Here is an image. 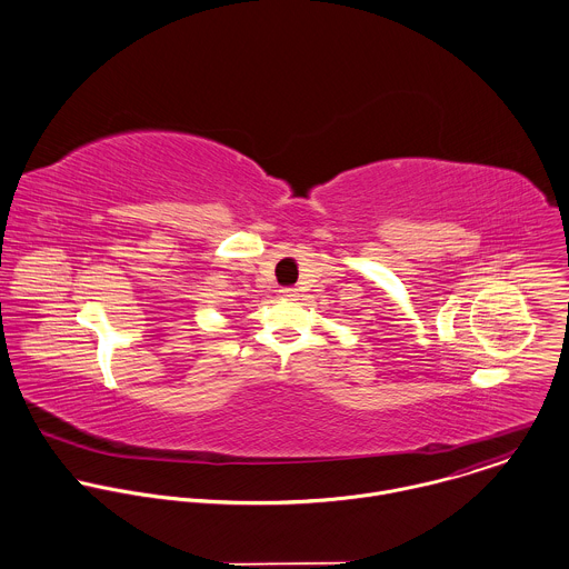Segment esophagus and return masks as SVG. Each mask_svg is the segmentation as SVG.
<instances>
[{"instance_id": "obj_1", "label": "esophagus", "mask_w": 569, "mask_h": 569, "mask_svg": "<svg viewBox=\"0 0 569 569\" xmlns=\"http://www.w3.org/2000/svg\"><path fill=\"white\" fill-rule=\"evenodd\" d=\"M279 295H281L283 299H295V297H297V290H295V288H281Z\"/></svg>"}]
</instances>
